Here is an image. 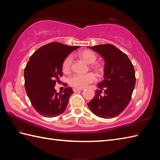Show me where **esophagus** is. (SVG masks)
<instances>
[{
  "label": "esophagus",
  "mask_w": 160,
  "mask_h": 160,
  "mask_svg": "<svg viewBox=\"0 0 160 160\" xmlns=\"http://www.w3.org/2000/svg\"><path fill=\"white\" fill-rule=\"evenodd\" d=\"M82 90H83V89H78V88H73V91L74 92H78V91H80Z\"/></svg>",
  "instance_id": "1"
}]
</instances>
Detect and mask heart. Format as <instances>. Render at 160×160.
I'll return each mask as SVG.
<instances>
[{
	"mask_svg": "<svg viewBox=\"0 0 160 160\" xmlns=\"http://www.w3.org/2000/svg\"><path fill=\"white\" fill-rule=\"evenodd\" d=\"M78 56L88 64H93L97 60V55L96 53L89 49L83 50L82 52H79ZM71 63H72V57L71 56H67L63 60L62 69L64 73H69L71 68ZM92 68L99 74L103 71V67L100 64H93ZM96 80V75L93 73H88L86 74L76 73L70 77L69 82L71 86L78 88V89H83L88 84L95 82Z\"/></svg>",
	"mask_w": 160,
	"mask_h": 160,
	"instance_id": "obj_1",
	"label": "heart"
}]
</instances>
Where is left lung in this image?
<instances>
[{
  "label": "left lung",
  "instance_id": "8db88e82",
  "mask_svg": "<svg viewBox=\"0 0 160 160\" xmlns=\"http://www.w3.org/2000/svg\"><path fill=\"white\" fill-rule=\"evenodd\" d=\"M104 60V80L98 84L96 96L87 104L97 116L109 119L120 115L131 99L135 85L133 65L128 56L111 44L91 47ZM105 96L102 97L101 90Z\"/></svg>",
  "mask_w": 160,
  "mask_h": 160
}]
</instances>
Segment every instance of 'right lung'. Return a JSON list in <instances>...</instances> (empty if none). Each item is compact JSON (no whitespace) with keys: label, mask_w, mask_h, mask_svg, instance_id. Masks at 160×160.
Returning <instances> with one entry per match:
<instances>
[{"label":"right lung","mask_w":160,"mask_h":160,"mask_svg":"<svg viewBox=\"0 0 160 160\" xmlns=\"http://www.w3.org/2000/svg\"><path fill=\"white\" fill-rule=\"evenodd\" d=\"M78 47L53 42L41 47L30 57L24 71L25 87L32 106L40 115L53 118L65 111L73 91L66 87L62 93H57L54 87L62 76L63 60Z\"/></svg>","instance_id":"1"}]
</instances>
